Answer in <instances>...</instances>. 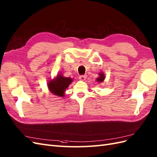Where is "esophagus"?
I'll list each match as a JSON object with an SVG mask.
<instances>
[{"label":"esophagus","mask_w":157,"mask_h":157,"mask_svg":"<svg viewBox=\"0 0 157 157\" xmlns=\"http://www.w3.org/2000/svg\"><path fill=\"white\" fill-rule=\"evenodd\" d=\"M79 78L80 80H82V81H84V80L86 79V75H80Z\"/></svg>","instance_id":"obj_1"}]
</instances>
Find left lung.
Returning <instances> with one entry per match:
<instances>
[{
	"label": "left lung",
	"mask_w": 157,
	"mask_h": 157,
	"mask_svg": "<svg viewBox=\"0 0 157 157\" xmlns=\"http://www.w3.org/2000/svg\"><path fill=\"white\" fill-rule=\"evenodd\" d=\"M98 75H99V77H98V78L97 79V81L98 83H101V82H103L104 80H105V74H104V73L100 72L99 74H98Z\"/></svg>",
	"instance_id": "obj_1"
}]
</instances>
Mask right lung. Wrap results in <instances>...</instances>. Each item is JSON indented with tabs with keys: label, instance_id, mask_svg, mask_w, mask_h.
Wrapping results in <instances>:
<instances>
[{
	"label": "right lung",
	"instance_id": "add662e5",
	"mask_svg": "<svg viewBox=\"0 0 157 157\" xmlns=\"http://www.w3.org/2000/svg\"><path fill=\"white\" fill-rule=\"evenodd\" d=\"M73 79L70 78H66L61 74H58L55 78L51 79L48 82V88L52 94L57 96L64 97L66 89Z\"/></svg>",
	"mask_w": 157,
	"mask_h": 157
}]
</instances>
